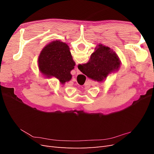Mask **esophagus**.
<instances>
[{"label":"esophagus","mask_w":154,"mask_h":154,"mask_svg":"<svg viewBox=\"0 0 154 154\" xmlns=\"http://www.w3.org/2000/svg\"><path fill=\"white\" fill-rule=\"evenodd\" d=\"M76 72H77V74H80L82 73L81 71H80V70H79V69H78V67H76Z\"/></svg>","instance_id":"esophagus-1"}]
</instances>
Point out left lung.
Here are the masks:
<instances>
[{"label":"left lung","instance_id":"8db88e82","mask_svg":"<svg viewBox=\"0 0 154 154\" xmlns=\"http://www.w3.org/2000/svg\"><path fill=\"white\" fill-rule=\"evenodd\" d=\"M74 66L69 46L60 40L53 41L46 45L38 58L41 72L49 77H56L62 83L72 78L71 71Z\"/></svg>","mask_w":154,"mask_h":154}]
</instances>
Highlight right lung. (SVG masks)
I'll return each instance as SVG.
<instances>
[{"label": "right lung", "mask_w": 154, "mask_h": 154, "mask_svg": "<svg viewBox=\"0 0 154 154\" xmlns=\"http://www.w3.org/2000/svg\"><path fill=\"white\" fill-rule=\"evenodd\" d=\"M119 66V58L113 50L100 44L95 52L91 54L90 61L86 64H80L78 67L88 78L102 82Z\"/></svg>", "instance_id": "add662e5"}]
</instances>
